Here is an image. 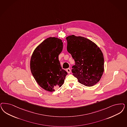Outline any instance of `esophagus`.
<instances>
[{"label": "esophagus", "mask_w": 127, "mask_h": 127, "mask_svg": "<svg viewBox=\"0 0 127 127\" xmlns=\"http://www.w3.org/2000/svg\"><path fill=\"white\" fill-rule=\"evenodd\" d=\"M66 71H67L68 73H70V71H71V70H70V68H68V69H66Z\"/></svg>", "instance_id": "esophagus-1"}]
</instances>
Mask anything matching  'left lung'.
Segmentation results:
<instances>
[{
    "instance_id": "obj_1",
    "label": "left lung",
    "mask_w": 127,
    "mask_h": 127,
    "mask_svg": "<svg viewBox=\"0 0 127 127\" xmlns=\"http://www.w3.org/2000/svg\"><path fill=\"white\" fill-rule=\"evenodd\" d=\"M67 49L75 62L73 75L86 86H94L100 80L104 70L101 50L94 42L85 37L70 35L66 38Z\"/></svg>"
}]
</instances>
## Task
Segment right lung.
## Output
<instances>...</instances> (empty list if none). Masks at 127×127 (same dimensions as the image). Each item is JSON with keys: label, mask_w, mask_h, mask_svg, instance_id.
Here are the masks:
<instances>
[{"label": "right lung", "mask_w": 127, "mask_h": 127, "mask_svg": "<svg viewBox=\"0 0 127 127\" xmlns=\"http://www.w3.org/2000/svg\"><path fill=\"white\" fill-rule=\"evenodd\" d=\"M63 48L61 39L49 37L37 46L31 57V73L38 84L46 91L52 92L61 87L67 75L58 59Z\"/></svg>", "instance_id": "add662e5"}]
</instances>
